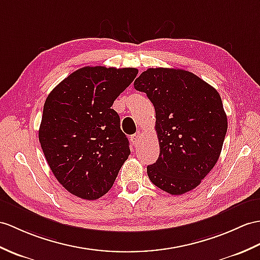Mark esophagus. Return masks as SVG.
I'll list each match as a JSON object with an SVG mask.
<instances>
[{"mask_svg":"<svg viewBox=\"0 0 260 260\" xmlns=\"http://www.w3.org/2000/svg\"><path fill=\"white\" fill-rule=\"evenodd\" d=\"M141 136H142L141 132H137V133H135L134 135H132V136H131V141H132V144L134 145L135 147H137L138 145H140V142H141Z\"/></svg>","mask_w":260,"mask_h":260,"instance_id":"esophagus-1","label":"esophagus"}]
</instances>
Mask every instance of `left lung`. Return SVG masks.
<instances>
[{
  "mask_svg": "<svg viewBox=\"0 0 260 260\" xmlns=\"http://www.w3.org/2000/svg\"><path fill=\"white\" fill-rule=\"evenodd\" d=\"M134 87L156 113L159 157L147 166L150 182L171 195L194 189L216 165L226 136L219 93L188 71L164 68L143 72Z\"/></svg>",
  "mask_w": 260,
  "mask_h": 260,
  "instance_id": "left-lung-1",
  "label": "left lung"
}]
</instances>
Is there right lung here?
Here are the masks:
<instances>
[{"label": "right lung", "mask_w": 260, "mask_h": 260, "mask_svg": "<svg viewBox=\"0 0 260 260\" xmlns=\"http://www.w3.org/2000/svg\"><path fill=\"white\" fill-rule=\"evenodd\" d=\"M137 69L85 66L48 94L39 129L45 158L71 194L94 201L112 188L131 154L112 105Z\"/></svg>", "instance_id": "right-lung-1"}]
</instances>
